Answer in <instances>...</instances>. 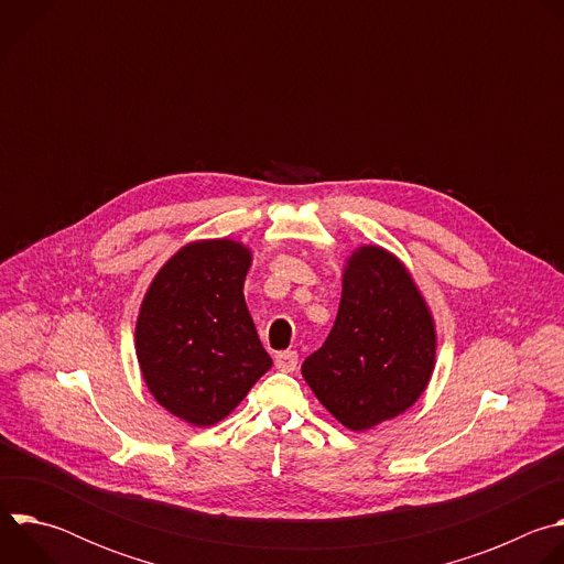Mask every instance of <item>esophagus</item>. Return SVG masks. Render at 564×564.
Returning a JSON list of instances; mask_svg holds the SVG:
<instances>
[{
  "label": "esophagus",
  "instance_id": "34e87169",
  "mask_svg": "<svg viewBox=\"0 0 564 564\" xmlns=\"http://www.w3.org/2000/svg\"><path fill=\"white\" fill-rule=\"evenodd\" d=\"M274 364L281 372H294L296 366H299V355L294 350H283V352H276L274 357Z\"/></svg>",
  "mask_w": 564,
  "mask_h": 564
}]
</instances>
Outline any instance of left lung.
I'll return each mask as SVG.
<instances>
[{"label": "left lung", "mask_w": 564, "mask_h": 564, "mask_svg": "<svg viewBox=\"0 0 564 564\" xmlns=\"http://www.w3.org/2000/svg\"><path fill=\"white\" fill-rule=\"evenodd\" d=\"M435 324L411 272L377 246L344 268L337 321L301 375L350 431H368L409 411L435 368Z\"/></svg>", "instance_id": "8db88e82"}]
</instances>
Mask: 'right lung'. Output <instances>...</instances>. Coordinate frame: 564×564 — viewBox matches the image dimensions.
<instances>
[{"instance_id": "right-lung-1", "label": "right lung", "mask_w": 564, "mask_h": 564, "mask_svg": "<svg viewBox=\"0 0 564 564\" xmlns=\"http://www.w3.org/2000/svg\"><path fill=\"white\" fill-rule=\"evenodd\" d=\"M252 252L229 238L181 248L151 281L135 324L147 388L192 426L227 417L272 368L243 283Z\"/></svg>"}]
</instances>
